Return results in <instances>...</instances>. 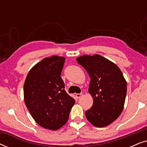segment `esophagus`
Instances as JSON below:
<instances>
[{
    "mask_svg": "<svg viewBox=\"0 0 147 147\" xmlns=\"http://www.w3.org/2000/svg\"><path fill=\"white\" fill-rule=\"evenodd\" d=\"M82 94H76V96L77 98H80V97H82Z\"/></svg>",
    "mask_w": 147,
    "mask_h": 147,
    "instance_id": "esophagus-1",
    "label": "esophagus"
}]
</instances>
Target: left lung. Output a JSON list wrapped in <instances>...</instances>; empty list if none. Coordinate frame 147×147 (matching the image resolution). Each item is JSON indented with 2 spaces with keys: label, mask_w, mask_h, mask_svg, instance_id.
<instances>
[{
  "label": "left lung",
  "mask_w": 147,
  "mask_h": 147,
  "mask_svg": "<svg viewBox=\"0 0 147 147\" xmlns=\"http://www.w3.org/2000/svg\"><path fill=\"white\" fill-rule=\"evenodd\" d=\"M76 60L91 79L88 92L94 102L92 108L86 111V118L96 127L109 125L124 109L127 84L121 70L98 54L84 55Z\"/></svg>",
  "instance_id": "8db88e82"
}]
</instances>
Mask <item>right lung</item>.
<instances>
[{
    "instance_id": "1",
    "label": "right lung",
    "mask_w": 147,
    "mask_h": 147,
    "mask_svg": "<svg viewBox=\"0 0 147 147\" xmlns=\"http://www.w3.org/2000/svg\"><path fill=\"white\" fill-rule=\"evenodd\" d=\"M65 60L57 55L44 58L30 69L24 83L25 105L35 122L46 129L62 127L75 104L61 78Z\"/></svg>"
}]
</instances>
